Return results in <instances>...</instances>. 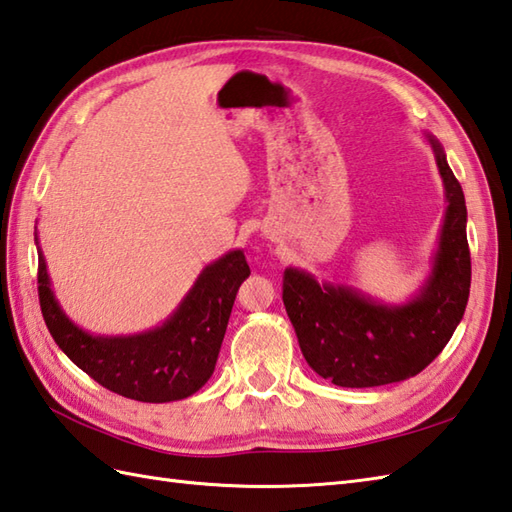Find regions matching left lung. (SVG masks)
I'll return each instance as SVG.
<instances>
[{
	"instance_id": "8db88e82",
	"label": "left lung",
	"mask_w": 512,
	"mask_h": 512,
	"mask_svg": "<svg viewBox=\"0 0 512 512\" xmlns=\"http://www.w3.org/2000/svg\"><path fill=\"white\" fill-rule=\"evenodd\" d=\"M445 186V221L425 285L403 304H383L348 285L285 269L282 302L306 363L342 388H377L416 377L456 331L471 289L467 203L434 135L425 133Z\"/></svg>"
}]
</instances>
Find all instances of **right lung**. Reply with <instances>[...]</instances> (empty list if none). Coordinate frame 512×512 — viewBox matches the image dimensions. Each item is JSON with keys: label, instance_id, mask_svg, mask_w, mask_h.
Returning a JSON list of instances; mask_svg holds the SVG:
<instances>
[{"label": "right lung", "instance_id": "obj_1", "mask_svg": "<svg viewBox=\"0 0 512 512\" xmlns=\"http://www.w3.org/2000/svg\"><path fill=\"white\" fill-rule=\"evenodd\" d=\"M39 252V302L45 326L59 348L102 388L142 403L181 401L212 377L236 291L249 276L241 249H232L201 271L177 309L151 331L92 335L76 326L52 291Z\"/></svg>", "mask_w": 512, "mask_h": 512}]
</instances>
